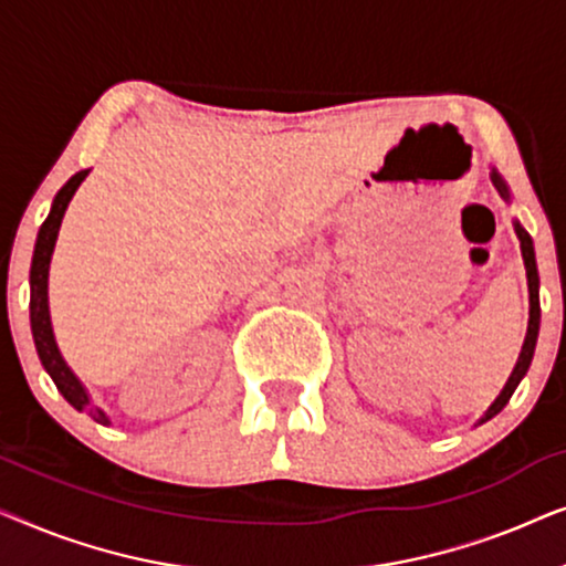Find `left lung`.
<instances>
[{
  "label": "left lung",
  "instance_id": "left-lung-1",
  "mask_svg": "<svg viewBox=\"0 0 566 566\" xmlns=\"http://www.w3.org/2000/svg\"><path fill=\"white\" fill-rule=\"evenodd\" d=\"M490 177H492L494 188H497L500 196L505 198L507 203H510V200H513V196H510V188H507V182L502 180V175L497 172V169L492 167ZM513 223H515V234H517V239H521V254H523V265H525V277H528V327H525V337H523L521 353H517V360H515L513 370H510L505 386H502L500 394H497V397H494L492 405L486 407L482 415H479V420H474V428H479V424H484L486 420H492L494 415H500L502 409H505L510 397H513L515 389H517V384H521L523 378H525V374H528L531 360H533V353H536V343H538V329H541L538 285H541V281H538L536 250H533V239H531L528 231L523 229V223L517 221V219H515Z\"/></svg>",
  "mask_w": 566,
  "mask_h": 566
}]
</instances>
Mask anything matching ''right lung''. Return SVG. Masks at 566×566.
Segmentation results:
<instances>
[{"instance_id":"obj_1","label":"right lung","mask_w":566,"mask_h":566,"mask_svg":"<svg viewBox=\"0 0 566 566\" xmlns=\"http://www.w3.org/2000/svg\"><path fill=\"white\" fill-rule=\"evenodd\" d=\"M87 175H90V169H82V172H76L72 180H69L64 188L56 192V198H53V203H51V211H49V216H45L41 231H38L35 250H33V265H30V329H33L38 358H41L45 374L53 378V384H56L61 397H64L69 405L76 409V412H87L92 420L99 424H113L105 409L92 405L90 391L84 389L80 376L69 368L64 355H61L56 335H53L51 308H49V270H51L53 247H56V239H59L61 219H64V213H66L69 203H72L76 188H80Z\"/></svg>"}]
</instances>
